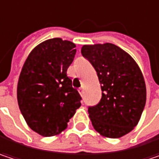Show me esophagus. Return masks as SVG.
<instances>
[{"mask_svg":"<svg viewBox=\"0 0 159 159\" xmlns=\"http://www.w3.org/2000/svg\"><path fill=\"white\" fill-rule=\"evenodd\" d=\"M79 92H80V95H83V93H84V88H83V87L80 88V89H79Z\"/></svg>","mask_w":159,"mask_h":159,"instance_id":"34e87169","label":"esophagus"}]
</instances>
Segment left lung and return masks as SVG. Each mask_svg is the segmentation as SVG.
Here are the masks:
<instances>
[{
  "label": "left lung",
  "mask_w": 159,
  "mask_h": 159,
  "mask_svg": "<svg viewBox=\"0 0 159 159\" xmlns=\"http://www.w3.org/2000/svg\"><path fill=\"white\" fill-rule=\"evenodd\" d=\"M81 54L94 67L101 85L100 101L88 108L94 129L110 139L129 133L140 119L147 98L139 65L112 43L84 45Z\"/></svg>",
  "instance_id": "left-lung-1"
}]
</instances>
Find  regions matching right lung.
Wrapping results in <instances>:
<instances>
[{
    "label": "right lung",
    "mask_w": 159,
    "mask_h": 159,
    "mask_svg": "<svg viewBox=\"0 0 159 159\" xmlns=\"http://www.w3.org/2000/svg\"><path fill=\"white\" fill-rule=\"evenodd\" d=\"M75 47L71 41L61 38L45 40L29 54L20 74V110L29 127L43 137L64 130L81 105V97L67 75L76 54Z\"/></svg>",
    "instance_id": "1"
}]
</instances>
